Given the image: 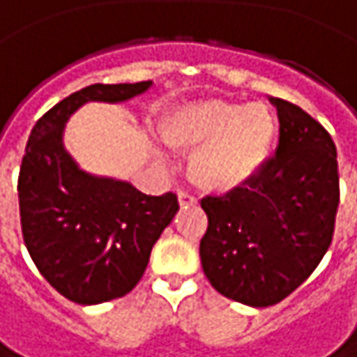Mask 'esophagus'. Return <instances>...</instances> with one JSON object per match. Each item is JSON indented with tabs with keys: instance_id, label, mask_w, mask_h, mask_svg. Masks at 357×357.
<instances>
[{
	"instance_id": "1",
	"label": "esophagus",
	"mask_w": 357,
	"mask_h": 357,
	"mask_svg": "<svg viewBox=\"0 0 357 357\" xmlns=\"http://www.w3.org/2000/svg\"><path fill=\"white\" fill-rule=\"evenodd\" d=\"M178 203H181V207H192V205H197V199L189 192L181 191L178 192Z\"/></svg>"
}]
</instances>
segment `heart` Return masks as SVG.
<instances>
[{
	"label": "heart",
	"mask_w": 357,
	"mask_h": 357,
	"mask_svg": "<svg viewBox=\"0 0 357 357\" xmlns=\"http://www.w3.org/2000/svg\"><path fill=\"white\" fill-rule=\"evenodd\" d=\"M165 142L192 154L189 176L203 191L231 192L248 185L266 162L276 138V117L262 103L195 99L162 121ZM162 160V154H156Z\"/></svg>",
	"instance_id": "b5f03b06"
}]
</instances>
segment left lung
I'll return each mask as SVG.
<instances>
[{"label":"left lung","mask_w":357,"mask_h":357,"mask_svg":"<svg viewBox=\"0 0 357 357\" xmlns=\"http://www.w3.org/2000/svg\"><path fill=\"white\" fill-rule=\"evenodd\" d=\"M278 112L274 158L238 191L207 197L199 254L211 287L248 307L296 291L325 256L340 205L331 136L298 105L268 97Z\"/></svg>","instance_id":"8db88e82"}]
</instances>
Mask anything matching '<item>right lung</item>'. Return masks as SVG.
<instances>
[{"instance_id":"add662e5","label":"right lung","mask_w":357,"mask_h":357,"mask_svg":"<svg viewBox=\"0 0 357 357\" xmlns=\"http://www.w3.org/2000/svg\"><path fill=\"white\" fill-rule=\"evenodd\" d=\"M152 81L89 85L40 117L28 138L17 197L26 248L40 274L73 303L128 294L178 211L174 192L152 197L130 181L87 172L64 146V128L85 103H126Z\"/></svg>"}]
</instances>
